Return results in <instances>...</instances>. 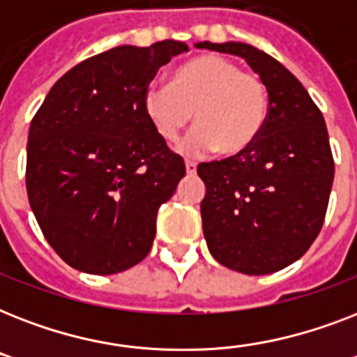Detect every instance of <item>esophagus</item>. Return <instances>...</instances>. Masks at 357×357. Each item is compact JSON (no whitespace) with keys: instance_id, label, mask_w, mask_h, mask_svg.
<instances>
[{"instance_id":"esophagus-1","label":"esophagus","mask_w":357,"mask_h":357,"mask_svg":"<svg viewBox=\"0 0 357 357\" xmlns=\"http://www.w3.org/2000/svg\"><path fill=\"white\" fill-rule=\"evenodd\" d=\"M185 168H187V174H189V176H195L196 174V162L185 161Z\"/></svg>"}]
</instances>
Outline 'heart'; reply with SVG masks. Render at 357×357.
I'll list each match as a JSON object with an SVG mask.
<instances>
[{"mask_svg":"<svg viewBox=\"0 0 357 357\" xmlns=\"http://www.w3.org/2000/svg\"><path fill=\"white\" fill-rule=\"evenodd\" d=\"M142 109L151 128L168 144L178 142L190 114L195 131L187 153L218 151L234 155L254 144L268 119V91L257 74L243 72L229 59L200 55L174 70L165 85H150Z\"/></svg>","mask_w":357,"mask_h":357,"instance_id":"1","label":"heart"}]
</instances>
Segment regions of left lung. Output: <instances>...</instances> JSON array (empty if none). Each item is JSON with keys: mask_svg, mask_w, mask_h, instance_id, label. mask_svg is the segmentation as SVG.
I'll return each instance as SVG.
<instances>
[{"mask_svg": "<svg viewBox=\"0 0 357 357\" xmlns=\"http://www.w3.org/2000/svg\"><path fill=\"white\" fill-rule=\"evenodd\" d=\"M196 47L243 57L268 91V119L254 144L200 162L202 228L220 265L261 276L289 266L321 234L333 183V155L321 109L268 53L243 42Z\"/></svg>", "mask_w": 357, "mask_h": 357, "instance_id": "left-lung-1", "label": "left lung"}]
</instances>
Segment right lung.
<instances>
[{
    "instance_id": "add662e5",
    "label": "right lung",
    "mask_w": 357,
    "mask_h": 357,
    "mask_svg": "<svg viewBox=\"0 0 357 357\" xmlns=\"http://www.w3.org/2000/svg\"><path fill=\"white\" fill-rule=\"evenodd\" d=\"M183 42L119 46L68 70L31 120L25 185L46 241L64 263L116 274L144 259L161 204L185 176L142 109L157 70Z\"/></svg>"
}]
</instances>
